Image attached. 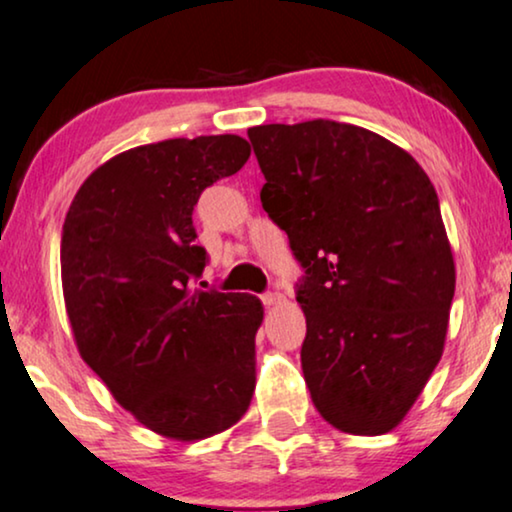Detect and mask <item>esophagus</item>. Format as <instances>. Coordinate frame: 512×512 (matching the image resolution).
Here are the masks:
<instances>
[{"label":"esophagus","instance_id":"34e87169","mask_svg":"<svg viewBox=\"0 0 512 512\" xmlns=\"http://www.w3.org/2000/svg\"><path fill=\"white\" fill-rule=\"evenodd\" d=\"M261 301H263V305H280V303H284V296L280 294V291H268V294H263L261 296Z\"/></svg>","mask_w":512,"mask_h":512}]
</instances>
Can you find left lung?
I'll return each instance as SVG.
<instances>
[{
    "label": "left lung",
    "instance_id": "1",
    "mask_svg": "<svg viewBox=\"0 0 512 512\" xmlns=\"http://www.w3.org/2000/svg\"><path fill=\"white\" fill-rule=\"evenodd\" d=\"M247 134L263 209L305 270L296 301L315 409L343 433H390L440 362L456 287L433 183L407 150L355 124Z\"/></svg>",
    "mask_w": 512,
    "mask_h": 512
}]
</instances>
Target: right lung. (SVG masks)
Instances as JSON below:
<instances>
[{"label": "right lung", "instance_id": "add662e5", "mask_svg": "<svg viewBox=\"0 0 512 512\" xmlns=\"http://www.w3.org/2000/svg\"><path fill=\"white\" fill-rule=\"evenodd\" d=\"M249 155L235 134L138 145L86 178L63 223V298L79 355L126 411L171 440L235 426L256 388L263 303L195 287L207 251L192 225L202 190Z\"/></svg>", "mask_w": 512, "mask_h": 512}]
</instances>
